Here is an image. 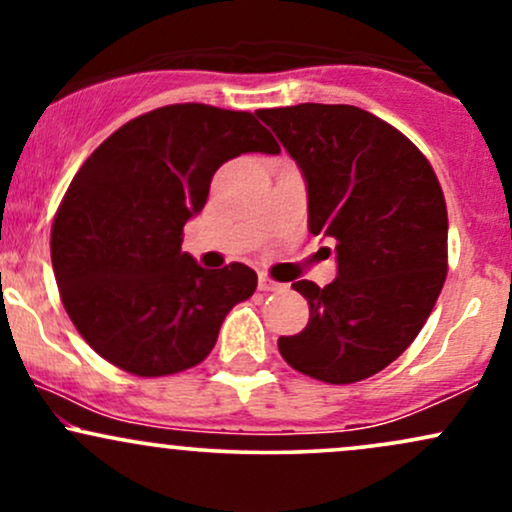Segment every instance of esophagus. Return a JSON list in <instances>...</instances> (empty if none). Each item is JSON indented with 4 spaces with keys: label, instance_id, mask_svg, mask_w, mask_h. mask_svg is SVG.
I'll return each instance as SVG.
<instances>
[{
    "label": "esophagus",
    "instance_id": "1",
    "mask_svg": "<svg viewBox=\"0 0 512 512\" xmlns=\"http://www.w3.org/2000/svg\"><path fill=\"white\" fill-rule=\"evenodd\" d=\"M286 286L279 284V281H272L269 276H260V291L269 293V291H284Z\"/></svg>",
    "mask_w": 512,
    "mask_h": 512
}]
</instances>
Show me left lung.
<instances>
[{"label":"left lung","mask_w":512,"mask_h":512,"mask_svg":"<svg viewBox=\"0 0 512 512\" xmlns=\"http://www.w3.org/2000/svg\"><path fill=\"white\" fill-rule=\"evenodd\" d=\"M301 168L308 228L330 238L337 279L293 284L310 305L284 361L330 385L390 366L426 325L448 274V209L431 163L395 127L356 105L257 110Z\"/></svg>","instance_id":"obj_1"}]
</instances>
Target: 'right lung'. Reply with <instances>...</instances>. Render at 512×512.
<instances>
[{
	"label": "right lung",
	"mask_w": 512,
	"mask_h": 512,
	"mask_svg": "<svg viewBox=\"0 0 512 512\" xmlns=\"http://www.w3.org/2000/svg\"><path fill=\"white\" fill-rule=\"evenodd\" d=\"M279 154L252 113L180 103L134 117L86 158L55 214L52 269L86 344L142 378L173 375L214 349L228 310L257 289L233 262L204 269L180 250L223 163Z\"/></svg>",
	"instance_id": "add662e5"
}]
</instances>
